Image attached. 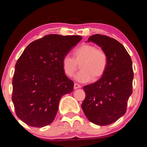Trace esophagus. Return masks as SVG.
<instances>
[{"label":"esophagus","instance_id":"esophagus-1","mask_svg":"<svg viewBox=\"0 0 147 147\" xmlns=\"http://www.w3.org/2000/svg\"><path fill=\"white\" fill-rule=\"evenodd\" d=\"M81 86L80 85V84H76V83H75L74 84V89H78V88H81Z\"/></svg>","mask_w":147,"mask_h":147}]
</instances>
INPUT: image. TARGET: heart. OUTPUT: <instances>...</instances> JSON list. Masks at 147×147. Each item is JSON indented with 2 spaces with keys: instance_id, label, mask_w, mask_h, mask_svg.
<instances>
[{
  "instance_id": "heart-1",
  "label": "heart",
  "mask_w": 147,
  "mask_h": 147,
  "mask_svg": "<svg viewBox=\"0 0 147 147\" xmlns=\"http://www.w3.org/2000/svg\"><path fill=\"white\" fill-rule=\"evenodd\" d=\"M73 55L74 58L65 55L62 59V69L66 76H73L80 65L82 71L74 76V79L79 82H88L92 79L97 80L105 73L108 57L102 49L93 45L84 44L74 51Z\"/></svg>"
}]
</instances>
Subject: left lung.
I'll return each instance as SVG.
<instances>
[{
	"instance_id": "8db88e82",
	"label": "left lung",
	"mask_w": 147,
	"mask_h": 147,
	"mask_svg": "<svg viewBox=\"0 0 147 147\" xmlns=\"http://www.w3.org/2000/svg\"><path fill=\"white\" fill-rule=\"evenodd\" d=\"M108 57L106 71L93 84L84 87L86 98L82 108L88 120L106 126L124 115L127 101L132 93V61L124 46L116 39L100 34L90 36Z\"/></svg>"
}]
</instances>
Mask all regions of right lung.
Returning <instances> with one entry per match:
<instances>
[{"mask_svg":"<svg viewBox=\"0 0 147 147\" xmlns=\"http://www.w3.org/2000/svg\"><path fill=\"white\" fill-rule=\"evenodd\" d=\"M82 38L47 35L30 43L18 59L12 101L17 116L28 126L53 123L62 96L73 91L74 83L64 73L61 61Z\"/></svg>","mask_w":147,"mask_h":147,"instance_id":"obj_1","label":"right lung"}]
</instances>
